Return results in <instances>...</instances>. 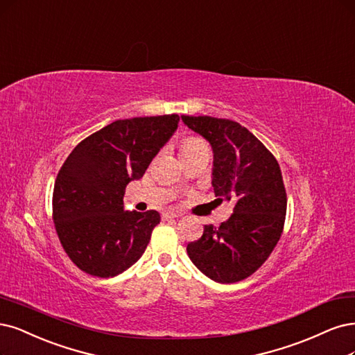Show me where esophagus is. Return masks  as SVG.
Instances as JSON below:
<instances>
[{"mask_svg":"<svg viewBox=\"0 0 355 355\" xmlns=\"http://www.w3.org/2000/svg\"><path fill=\"white\" fill-rule=\"evenodd\" d=\"M176 217H180V214L175 213V211H166V213H163V220H170V218H176Z\"/></svg>","mask_w":355,"mask_h":355,"instance_id":"esophagus-1","label":"esophagus"}]
</instances>
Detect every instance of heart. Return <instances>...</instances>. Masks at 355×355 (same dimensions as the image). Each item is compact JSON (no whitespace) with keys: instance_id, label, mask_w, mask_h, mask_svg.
Instances as JSON below:
<instances>
[{"instance_id":"1","label":"heart","mask_w":355,"mask_h":355,"mask_svg":"<svg viewBox=\"0 0 355 355\" xmlns=\"http://www.w3.org/2000/svg\"><path fill=\"white\" fill-rule=\"evenodd\" d=\"M182 157H193V155H207L210 157V146L201 138H188L180 145Z\"/></svg>"}]
</instances>
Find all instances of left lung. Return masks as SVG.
I'll use <instances>...</instances> for the list:
<instances>
[{
  "label": "left lung",
  "instance_id": "obj_1",
  "mask_svg": "<svg viewBox=\"0 0 355 355\" xmlns=\"http://www.w3.org/2000/svg\"><path fill=\"white\" fill-rule=\"evenodd\" d=\"M182 121L211 145L216 197L235 204L226 222L204 226L202 236L188 243V255L214 282H239L268 259L282 235L286 191L280 167L238 121L210 116H182Z\"/></svg>",
  "mask_w": 355,
  "mask_h": 355
}]
</instances>
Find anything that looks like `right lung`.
<instances>
[{
  "mask_svg": "<svg viewBox=\"0 0 355 355\" xmlns=\"http://www.w3.org/2000/svg\"><path fill=\"white\" fill-rule=\"evenodd\" d=\"M178 123V114L116 120L78 144L61 166L53 195L55 230L85 273L113 277L141 259L160 214L126 211L125 189L144 176Z\"/></svg>",
  "mask_w": 355,
  "mask_h": 355,
  "instance_id": "right-lung-1",
  "label": "right lung"
}]
</instances>
